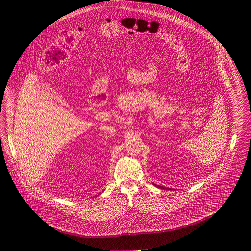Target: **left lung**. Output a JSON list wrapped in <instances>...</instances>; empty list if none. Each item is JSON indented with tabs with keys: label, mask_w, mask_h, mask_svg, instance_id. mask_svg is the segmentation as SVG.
<instances>
[{
	"label": "left lung",
	"mask_w": 251,
	"mask_h": 251,
	"mask_svg": "<svg viewBox=\"0 0 251 251\" xmlns=\"http://www.w3.org/2000/svg\"><path fill=\"white\" fill-rule=\"evenodd\" d=\"M154 184V183H153ZM155 186H157L158 188H160V189H164V190H171L170 188H167V187H165V186H159V185H156V184H154Z\"/></svg>",
	"instance_id": "8db88e82"
}]
</instances>
